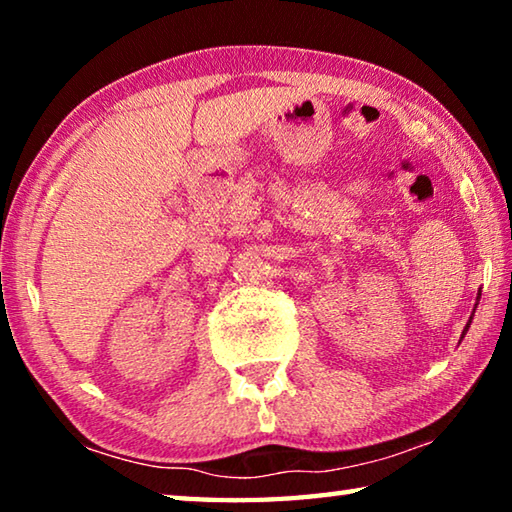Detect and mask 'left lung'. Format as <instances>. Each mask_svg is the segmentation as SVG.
<instances>
[{
    "label": "left lung",
    "instance_id": "left-lung-1",
    "mask_svg": "<svg viewBox=\"0 0 512 512\" xmlns=\"http://www.w3.org/2000/svg\"><path fill=\"white\" fill-rule=\"evenodd\" d=\"M467 327H470V323H467ZM467 327H465V332H467Z\"/></svg>",
    "mask_w": 512,
    "mask_h": 512
}]
</instances>
